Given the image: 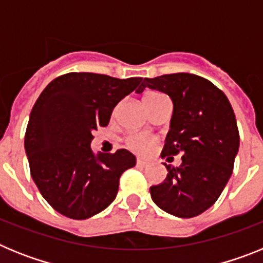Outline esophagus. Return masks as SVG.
Instances as JSON below:
<instances>
[{
	"label": "esophagus",
	"instance_id": "esophagus-1",
	"mask_svg": "<svg viewBox=\"0 0 263 263\" xmlns=\"http://www.w3.org/2000/svg\"><path fill=\"white\" fill-rule=\"evenodd\" d=\"M137 166H138V167H146V166H147V162H146V160H142V159H138V160H137Z\"/></svg>",
	"mask_w": 263,
	"mask_h": 263
}]
</instances>
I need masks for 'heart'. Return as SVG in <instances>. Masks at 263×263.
Listing matches in <instances>:
<instances>
[{"label":"heart","instance_id":"heart-1","mask_svg":"<svg viewBox=\"0 0 263 263\" xmlns=\"http://www.w3.org/2000/svg\"><path fill=\"white\" fill-rule=\"evenodd\" d=\"M160 95L154 93V92H148L146 93L145 99H155V97H159ZM126 146L133 150L134 153H138V154H147L155 147V139L152 137H147L145 134H132L126 138Z\"/></svg>","mask_w":263,"mask_h":263}]
</instances>
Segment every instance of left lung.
Segmentation results:
<instances>
[{"label": "left lung", "mask_w": 263, "mask_h": 263, "mask_svg": "<svg viewBox=\"0 0 263 263\" xmlns=\"http://www.w3.org/2000/svg\"><path fill=\"white\" fill-rule=\"evenodd\" d=\"M163 92L174 105L162 157L180 154L182 164L166 168L163 183L150 187L160 210L176 217L200 215L215 204L233 171L240 134L231 103L201 76L179 72L145 78L142 88Z\"/></svg>", "instance_id": "obj_1"}]
</instances>
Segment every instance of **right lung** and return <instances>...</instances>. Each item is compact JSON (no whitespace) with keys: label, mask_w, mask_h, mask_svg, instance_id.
I'll return each instance as SVG.
<instances>
[{"label":"right lung","mask_w":263,"mask_h":263,"mask_svg":"<svg viewBox=\"0 0 263 263\" xmlns=\"http://www.w3.org/2000/svg\"><path fill=\"white\" fill-rule=\"evenodd\" d=\"M141 81L71 72L51 81L38 97L25 150L32 180L53 210L84 220L115 200L120 176L136 166V157L126 148L95 154L92 133L109 124L115 106Z\"/></svg>","instance_id":"1"}]
</instances>
